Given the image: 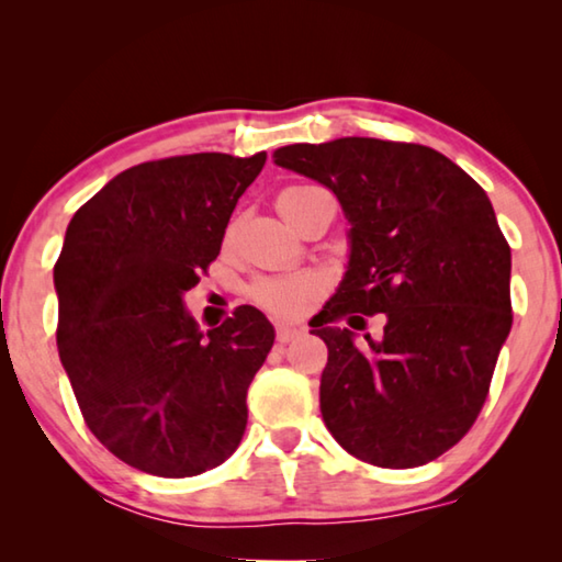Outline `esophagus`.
Masks as SVG:
<instances>
[{"instance_id": "34e87169", "label": "esophagus", "mask_w": 562, "mask_h": 562, "mask_svg": "<svg viewBox=\"0 0 562 562\" xmlns=\"http://www.w3.org/2000/svg\"><path fill=\"white\" fill-rule=\"evenodd\" d=\"M302 335H304V331L297 329V327H284V325H280L278 329H274V339H278L280 345H288V341L300 339Z\"/></svg>"}]
</instances>
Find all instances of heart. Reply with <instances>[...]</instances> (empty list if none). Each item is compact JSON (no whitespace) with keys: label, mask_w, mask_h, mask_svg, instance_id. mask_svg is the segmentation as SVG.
Returning a JSON list of instances; mask_svg holds the SVG:
<instances>
[{"label":"heart","mask_w":562,"mask_h":562,"mask_svg":"<svg viewBox=\"0 0 562 562\" xmlns=\"http://www.w3.org/2000/svg\"><path fill=\"white\" fill-rule=\"evenodd\" d=\"M310 186H290L278 195V205L290 203L292 198L304 193ZM252 302L260 310L268 312L272 317L292 319L300 317L304 310L310 307V302L319 294V280L312 274H288V278H265L255 282L252 288Z\"/></svg>","instance_id":"obj_1"}]
</instances>
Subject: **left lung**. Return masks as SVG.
<instances>
[{
    "label": "left lung",
    "instance_id": "obj_1",
    "mask_svg": "<svg viewBox=\"0 0 562 562\" xmlns=\"http://www.w3.org/2000/svg\"><path fill=\"white\" fill-rule=\"evenodd\" d=\"M274 164L319 180L351 223L339 290L312 319L329 349L319 408L357 459L414 469L459 443L486 404L513 325L510 245L486 190L439 150L337 138L274 150ZM387 317L357 348L340 327Z\"/></svg>",
    "mask_w": 562,
    "mask_h": 562
}]
</instances>
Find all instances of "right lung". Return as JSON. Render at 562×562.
Wrapping results in <instances>:
<instances>
[{
	"label": "right lung",
	"mask_w": 562,
	"mask_h": 562,
	"mask_svg": "<svg viewBox=\"0 0 562 562\" xmlns=\"http://www.w3.org/2000/svg\"><path fill=\"white\" fill-rule=\"evenodd\" d=\"M268 156L190 154L109 180L74 213L54 265L56 347L91 434L133 469L186 479L221 465L274 329L250 304L203 331L183 292L221 252Z\"/></svg>",
	"instance_id": "right-lung-1"
}]
</instances>
